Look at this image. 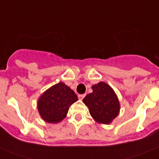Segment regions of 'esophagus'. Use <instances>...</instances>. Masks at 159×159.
<instances>
[{"mask_svg":"<svg viewBox=\"0 0 159 159\" xmlns=\"http://www.w3.org/2000/svg\"><path fill=\"white\" fill-rule=\"evenodd\" d=\"M84 97H85V94H79V95H78L79 99H80V100H83Z\"/></svg>","mask_w":159,"mask_h":159,"instance_id":"obj_1","label":"esophagus"}]
</instances>
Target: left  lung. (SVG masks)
<instances>
[{"mask_svg": "<svg viewBox=\"0 0 159 159\" xmlns=\"http://www.w3.org/2000/svg\"><path fill=\"white\" fill-rule=\"evenodd\" d=\"M93 93L88 94L83 102L88 106L89 113L96 122L109 124L117 117L120 110L119 99L109 84L100 82L92 87Z\"/></svg>", "mask_w": 159, "mask_h": 159, "instance_id": "obj_1", "label": "left lung"}]
</instances>
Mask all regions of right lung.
<instances>
[{"mask_svg":"<svg viewBox=\"0 0 159 159\" xmlns=\"http://www.w3.org/2000/svg\"><path fill=\"white\" fill-rule=\"evenodd\" d=\"M76 101L78 98L74 91L64 83L59 82L39 98L38 111L45 122L57 124L66 116L69 107Z\"/></svg>","mask_w":159,"mask_h":159,"instance_id":"obj_1","label":"right lung"}]
</instances>
